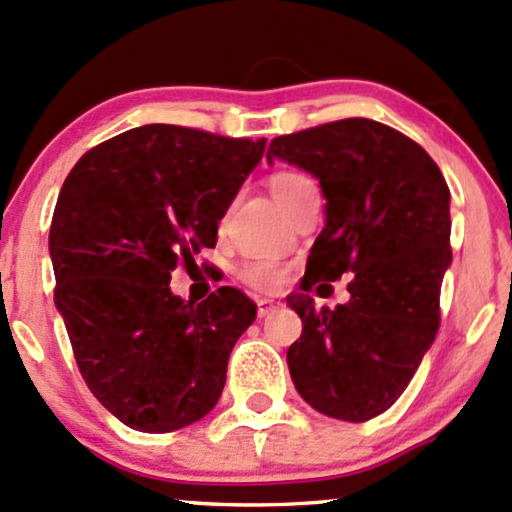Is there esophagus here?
Wrapping results in <instances>:
<instances>
[{"instance_id": "34e87169", "label": "esophagus", "mask_w": 512, "mask_h": 512, "mask_svg": "<svg viewBox=\"0 0 512 512\" xmlns=\"http://www.w3.org/2000/svg\"><path fill=\"white\" fill-rule=\"evenodd\" d=\"M276 308H279V303L272 301V298H260V301H257V315L260 317L274 313Z\"/></svg>"}]
</instances>
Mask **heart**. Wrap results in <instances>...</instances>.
<instances>
[{
    "instance_id": "obj_1",
    "label": "heart",
    "mask_w": 512,
    "mask_h": 512,
    "mask_svg": "<svg viewBox=\"0 0 512 512\" xmlns=\"http://www.w3.org/2000/svg\"><path fill=\"white\" fill-rule=\"evenodd\" d=\"M305 182H310V180L305 178V175L296 173V170H279V173H274L272 180H269V187H272V195L276 202L284 204L286 199H289L293 192L298 190V187L305 185ZM240 276H243L245 284H250L252 289L276 291L281 284H284L286 272H284V267L274 260H255V262L245 264Z\"/></svg>"
}]
</instances>
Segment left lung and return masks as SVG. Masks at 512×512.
<instances>
[{
    "mask_svg": "<svg viewBox=\"0 0 512 512\" xmlns=\"http://www.w3.org/2000/svg\"><path fill=\"white\" fill-rule=\"evenodd\" d=\"M274 161L313 175L327 202L301 291L354 274L334 310L308 293L286 298L303 322L286 351L291 380L320 414L361 424L397 402L436 339L450 190L419 144L366 117L276 137Z\"/></svg>",
    "mask_w": 512,
    "mask_h": 512,
    "instance_id": "1",
    "label": "left lung"
}]
</instances>
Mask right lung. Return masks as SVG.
Instances as JSON below:
<instances>
[{
	"label": "right lung",
	"mask_w": 512,
	"mask_h": 512,
	"mask_svg": "<svg viewBox=\"0 0 512 512\" xmlns=\"http://www.w3.org/2000/svg\"><path fill=\"white\" fill-rule=\"evenodd\" d=\"M264 146L144 125L98 144L64 180L50 226L55 305L88 390L134 431H178L219 402L257 305L231 286L182 301L170 272L214 248Z\"/></svg>",
	"instance_id": "1"
}]
</instances>
